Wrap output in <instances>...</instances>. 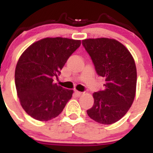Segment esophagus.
Masks as SVG:
<instances>
[{
    "label": "esophagus",
    "mask_w": 153,
    "mask_h": 153,
    "mask_svg": "<svg viewBox=\"0 0 153 153\" xmlns=\"http://www.w3.org/2000/svg\"><path fill=\"white\" fill-rule=\"evenodd\" d=\"M75 93H76V95H77L78 97H80V96H82L83 94V93H82V92L77 91V90H76Z\"/></svg>",
    "instance_id": "obj_1"
}]
</instances>
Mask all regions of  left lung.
<instances>
[{
	"instance_id": "1",
	"label": "left lung",
	"mask_w": 153,
	"mask_h": 153,
	"mask_svg": "<svg viewBox=\"0 0 153 153\" xmlns=\"http://www.w3.org/2000/svg\"><path fill=\"white\" fill-rule=\"evenodd\" d=\"M99 76L105 78L102 91L93 93L89 117L105 125L115 123L132 106L136 91L135 60L126 47L115 39L90 38L82 41Z\"/></svg>"
}]
</instances>
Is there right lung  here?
Returning <instances> with one entry per match:
<instances>
[{
    "label": "right lung",
    "mask_w": 153,
    "mask_h": 153,
    "mask_svg": "<svg viewBox=\"0 0 153 153\" xmlns=\"http://www.w3.org/2000/svg\"><path fill=\"white\" fill-rule=\"evenodd\" d=\"M81 40L65 37L41 39L27 48L17 61L15 86L21 106L39 121H48L61 113L74 90L53 83L67 59Z\"/></svg>",
    "instance_id": "right-lung-1"
}]
</instances>
